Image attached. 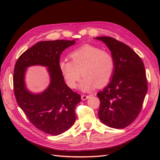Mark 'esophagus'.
<instances>
[{"label": "esophagus", "mask_w": 160, "mask_h": 160, "mask_svg": "<svg viewBox=\"0 0 160 160\" xmlns=\"http://www.w3.org/2000/svg\"><path fill=\"white\" fill-rule=\"evenodd\" d=\"M89 98V95H81V100L82 101H85Z\"/></svg>", "instance_id": "34e87169"}]
</instances>
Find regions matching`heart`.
I'll use <instances>...</instances> for the list:
<instances>
[{
  "instance_id": "heart-1",
  "label": "heart",
  "mask_w": 160,
  "mask_h": 160,
  "mask_svg": "<svg viewBox=\"0 0 160 160\" xmlns=\"http://www.w3.org/2000/svg\"><path fill=\"white\" fill-rule=\"evenodd\" d=\"M69 57L71 61L61 60L59 68L66 84L71 89L76 88L81 73L83 77L79 88L85 92L92 91L97 85H106L113 76L115 62L113 55L98 47L85 45L72 51Z\"/></svg>"
}]
</instances>
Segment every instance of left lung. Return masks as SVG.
I'll return each mask as SVG.
<instances>
[{
  "label": "left lung",
  "mask_w": 160,
  "mask_h": 160,
  "mask_svg": "<svg viewBox=\"0 0 160 160\" xmlns=\"http://www.w3.org/2000/svg\"><path fill=\"white\" fill-rule=\"evenodd\" d=\"M94 38L107 45L115 62L113 77L97 94L100 100L99 118L108 127L125 128L137 118L147 93L143 62L132 49L113 38Z\"/></svg>",
  "instance_id": "left-lung-1"
}]
</instances>
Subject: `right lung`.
<instances>
[{
  "label": "right lung",
  "instance_id": "add662e5",
  "mask_svg": "<svg viewBox=\"0 0 160 160\" xmlns=\"http://www.w3.org/2000/svg\"><path fill=\"white\" fill-rule=\"evenodd\" d=\"M75 43V39L38 42L24 52L14 66V92L19 107L34 126L47 134L60 135L75 122L81 95L66 85L59 68L62 52ZM34 65L47 67L50 77L49 86L38 94L32 93L25 83L26 69Z\"/></svg>",
  "mask_w": 160,
  "mask_h": 160
}]
</instances>
